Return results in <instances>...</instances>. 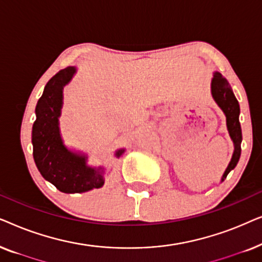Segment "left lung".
<instances>
[{
	"label": "left lung",
	"instance_id": "left-lung-1",
	"mask_svg": "<svg viewBox=\"0 0 262 262\" xmlns=\"http://www.w3.org/2000/svg\"><path fill=\"white\" fill-rule=\"evenodd\" d=\"M211 92H212L214 101L223 110L225 117H227L228 131L230 134V137L235 145V151L232 154V159L224 171L223 178H222V181H223L227 178V175L230 173V170H232L236 167V164H237L239 160V156H241L242 131L238 120L239 105L237 99L235 98L234 93H232L230 84L228 83V81L220 73H214L213 75L212 83H211Z\"/></svg>",
	"mask_w": 262,
	"mask_h": 262
}]
</instances>
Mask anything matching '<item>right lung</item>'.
<instances>
[{"label": "right lung", "instance_id": "right-lung-1", "mask_svg": "<svg viewBox=\"0 0 262 262\" xmlns=\"http://www.w3.org/2000/svg\"><path fill=\"white\" fill-rule=\"evenodd\" d=\"M75 68L69 67L57 73L45 85L44 93L35 107L37 119L32 130L33 157L38 170L45 180L64 193H82L103 185L102 168L94 169L80 156L63 145L59 135L58 117L63 100V87L71 80ZM124 149L118 150L119 157Z\"/></svg>", "mask_w": 262, "mask_h": 262}]
</instances>
